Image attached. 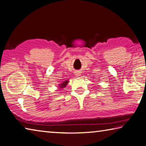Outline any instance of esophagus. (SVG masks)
I'll return each mask as SVG.
<instances>
[{
    "label": "esophagus",
    "mask_w": 146,
    "mask_h": 146,
    "mask_svg": "<svg viewBox=\"0 0 146 146\" xmlns=\"http://www.w3.org/2000/svg\"><path fill=\"white\" fill-rule=\"evenodd\" d=\"M78 75H77V76H78Z\"/></svg>",
    "instance_id": "esophagus-1"
}]
</instances>
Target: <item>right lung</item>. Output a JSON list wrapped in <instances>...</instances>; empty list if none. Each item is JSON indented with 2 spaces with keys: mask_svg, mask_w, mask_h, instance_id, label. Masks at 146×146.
Instances as JSON below:
<instances>
[{
  "mask_svg": "<svg viewBox=\"0 0 146 146\" xmlns=\"http://www.w3.org/2000/svg\"><path fill=\"white\" fill-rule=\"evenodd\" d=\"M68 80H66V81H64V82H62V84H60V88H65V86L67 85V84H68Z\"/></svg>",
  "mask_w": 146,
  "mask_h": 146,
  "instance_id": "add662e5",
  "label": "right lung"
}]
</instances>
